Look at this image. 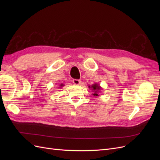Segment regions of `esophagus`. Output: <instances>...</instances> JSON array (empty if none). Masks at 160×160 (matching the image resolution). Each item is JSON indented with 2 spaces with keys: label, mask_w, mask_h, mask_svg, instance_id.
Wrapping results in <instances>:
<instances>
[{
  "label": "esophagus",
  "mask_w": 160,
  "mask_h": 160,
  "mask_svg": "<svg viewBox=\"0 0 160 160\" xmlns=\"http://www.w3.org/2000/svg\"><path fill=\"white\" fill-rule=\"evenodd\" d=\"M72 83L75 85H79L81 84V81L79 79H73L72 80Z\"/></svg>",
  "instance_id": "1"
}]
</instances>
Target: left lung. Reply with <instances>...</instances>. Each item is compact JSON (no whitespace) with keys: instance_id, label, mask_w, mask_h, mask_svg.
I'll return each mask as SVG.
<instances>
[{"instance_id":"8db88e82","label":"left lung","mask_w":160,"mask_h":160,"mask_svg":"<svg viewBox=\"0 0 160 160\" xmlns=\"http://www.w3.org/2000/svg\"><path fill=\"white\" fill-rule=\"evenodd\" d=\"M89 88L91 89L92 92H93L92 95H93L95 97L99 96V93L101 92V90H102L101 87L98 83H94L91 85H89Z\"/></svg>"}]
</instances>
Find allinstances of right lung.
<instances>
[{
	"label": "right lung",
	"mask_w": 160,
	"mask_h": 160,
	"mask_svg": "<svg viewBox=\"0 0 160 160\" xmlns=\"http://www.w3.org/2000/svg\"><path fill=\"white\" fill-rule=\"evenodd\" d=\"M62 86H64V85H63V84H62H62H61V85H59V87H60V88H61Z\"/></svg>",
	"instance_id": "add662e5"
}]
</instances>
